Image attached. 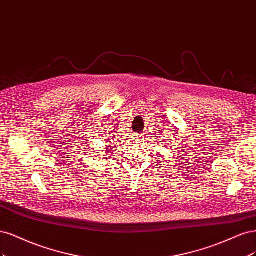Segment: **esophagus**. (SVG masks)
Returning a JSON list of instances; mask_svg holds the SVG:
<instances>
[{
  "label": "esophagus",
  "instance_id": "1",
  "mask_svg": "<svg viewBox=\"0 0 256 256\" xmlns=\"http://www.w3.org/2000/svg\"><path fill=\"white\" fill-rule=\"evenodd\" d=\"M136 138H138V136H137V137H136Z\"/></svg>",
  "mask_w": 256,
  "mask_h": 256
}]
</instances>
